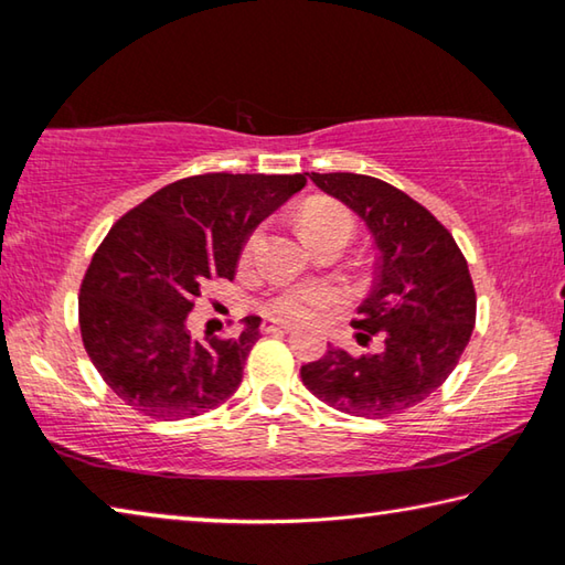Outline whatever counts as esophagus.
I'll return each mask as SVG.
<instances>
[{
    "mask_svg": "<svg viewBox=\"0 0 565 565\" xmlns=\"http://www.w3.org/2000/svg\"><path fill=\"white\" fill-rule=\"evenodd\" d=\"M291 323L289 321H279V319H266L262 323V331L264 333H276V331H289Z\"/></svg>",
    "mask_w": 565,
    "mask_h": 565,
    "instance_id": "1",
    "label": "esophagus"
}]
</instances>
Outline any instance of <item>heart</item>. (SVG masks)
I'll list each match as a JSON object with an SVG mask.
<instances>
[{
  "label": "heart",
  "mask_w": 565,
  "mask_h": 565,
  "mask_svg": "<svg viewBox=\"0 0 565 565\" xmlns=\"http://www.w3.org/2000/svg\"><path fill=\"white\" fill-rule=\"evenodd\" d=\"M327 232H347L351 234V216L347 209L333 202H311L301 214V234L306 242ZM254 244V242H252ZM333 301V291L327 286H301V289H289L276 296L269 309L276 317L301 319L311 309H321Z\"/></svg>",
  "instance_id": "obj_1"
}]
</instances>
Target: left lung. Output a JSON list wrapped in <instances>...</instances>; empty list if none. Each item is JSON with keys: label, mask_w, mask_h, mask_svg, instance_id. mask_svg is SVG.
<instances>
[{"label": "left lung", "mask_w": 565, "mask_h": 565, "mask_svg": "<svg viewBox=\"0 0 565 565\" xmlns=\"http://www.w3.org/2000/svg\"><path fill=\"white\" fill-rule=\"evenodd\" d=\"M309 179L347 204L374 238V289L353 329L361 347L374 337L384 347L363 356L329 347L301 366V381L341 414H401L444 384L471 339L476 291L468 264L448 228L386 181L349 171H311Z\"/></svg>", "instance_id": "8db88e82"}]
</instances>
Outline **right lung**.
Returning <instances> with one entry per match:
<instances>
[{
	"label": "right lung",
	"instance_id": "add662e5",
	"mask_svg": "<svg viewBox=\"0 0 565 565\" xmlns=\"http://www.w3.org/2000/svg\"><path fill=\"white\" fill-rule=\"evenodd\" d=\"M306 186V174H202L159 189L124 214L94 254L79 329L94 369L139 414L191 418L234 394L259 317L234 339L199 341L189 311L216 279H234L246 238Z\"/></svg>",
	"mask_w": 565,
	"mask_h": 565
}]
</instances>
